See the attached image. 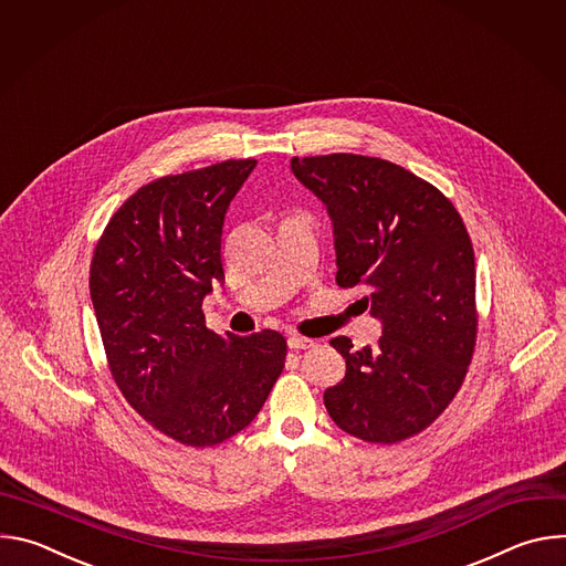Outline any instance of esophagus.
<instances>
[{
    "label": "esophagus",
    "instance_id": "34e87169",
    "mask_svg": "<svg viewBox=\"0 0 566 566\" xmlns=\"http://www.w3.org/2000/svg\"><path fill=\"white\" fill-rule=\"evenodd\" d=\"M286 343H289L291 349H311L315 345L311 338H304V336H297V334H291Z\"/></svg>",
    "mask_w": 566,
    "mask_h": 566
}]
</instances>
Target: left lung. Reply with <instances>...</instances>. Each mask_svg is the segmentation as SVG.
<instances>
[{
	"label": "left lung",
	"mask_w": 566,
	"mask_h": 566,
	"mask_svg": "<svg viewBox=\"0 0 566 566\" xmlns=\"http://www.w3.org/2000/svg\"><path fill=\"white\" fill-rule=\"evenodd\" d=\"M334 223L336 282L365 286L380 319L374 347H332L345 378L325 408L347 434L398 443L426 430L459 391L476 340L474 251L468 230L432 184L389 160L360 154L291 158Z\"/></svg>",
	"instance_id": "1"
}]
</instances>
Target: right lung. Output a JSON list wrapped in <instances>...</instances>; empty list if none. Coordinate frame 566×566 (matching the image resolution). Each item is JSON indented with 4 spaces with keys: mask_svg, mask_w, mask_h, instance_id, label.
I'll use <instances>...</instances> for the list:
<instances>
[{
    "mask_svg": "<svg viewBox=\"0 0 566 566\" xmlns=\"http://www.w3.org/2000/svg\"><path fill=\"white\" fill-rule=\"evenodd\" d=\"M255 166L223 160L143 186L109 219L90 269L118 389L151 428L192 448L244 430L284 369L282 334L223 338L201 311L223 282L226 210Z\"/></svg>",
    "mask_w": 566,
    "mask_h": 566,
    "instance_id": "obj_1",
    "label": "right lung"
}]
</instances>
